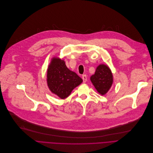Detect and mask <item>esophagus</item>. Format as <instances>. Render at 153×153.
Wrapping results in <instances>:
<instances>
[{
    "mask_svg": "<svg viewBox=\"0 0 153 153\" xmlns=\"http://www.w3.org/2000/svg\"><path fill=\"white\" fill-rule=\"evenodd\" d=\"M82 79H83V81L84 83H85L87 81V76L86 75H82Z\"/></svg>",
    "mask_w": 153,
    "mask_h": 153,
    "instance_id": "34e87169",
    "label": "esophagus"
}]
</instances>
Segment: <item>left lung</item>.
<instances>
[{"instance_id":"8db88e82","label":"left lung","mask_w":153,"mask_h":153,"mask_svg":"<svg viewBox=\"0 0 153 153\" xmlns=\"http://www.w3.org/2000/svg\"><path fill=\"white\" fill-rule=\"evenodd\" d=\"M90 79L98 92L103 95L111 88L113 79L110 69L107 65L102 64L97 68Z\"/></svg>"}]
</instances>
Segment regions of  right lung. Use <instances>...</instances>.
I'll return each instance as SVG.
<instances>
[{
    "instance_id": "right-lung-1",
    "label": "right lung",
    "mask_w": 153,
    "mask_h": 153,
    "mask_svg": "<svg viewBox=\"0 0 153 153\" xmlns=\"http://www.w3.org/2000/svg\"><path fill=\"white\" fill-rule=\"evenodd\" d=\"M76 73L70 70L65 62L53 58L47 70V84L49 89L61 99L67 98L75 87L82 83Z\"/></svg>"
}]
</instances>
